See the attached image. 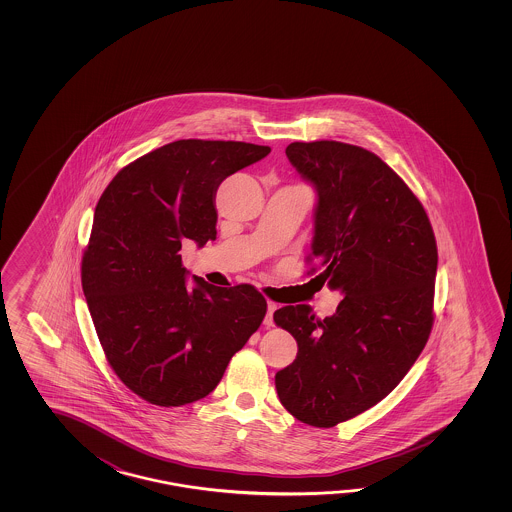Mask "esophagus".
<instances>
[{
  "mask_svg": "<svg viewBox=\"0 0 512 512\" xmlns=\"http://www.w3.org/2000/svg\"><path fill=\"white\" fill-rule=\"evenodd\" d=\"M278 309V304L276 302H267V316H265V326L271 327L274 322H272V315H274V311Z\"/></svg>",
  "mask_w": 512,
  "mask_h": 512,
  "instance_id": "esophagus-1",
  "label": "esophagus"
}]
</instances>
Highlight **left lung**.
<instances>
[{
    "mask_svg": "<svg viewBox=\"0 0 512 512\" xmlns=\"http://www.w3.org/2000/svg\"><path fill=\"white\" fill-rule=\"evenodd\" d=\"M285 153L318 192L307 261L344 298L324 320L309 305L274 313L298 342L274 382L289 414L331 428L382 401L421 355L434 326L437 245L423 203L375 153L338 141L291 142Z\"/></svg>",
    "mask_w": 512,
    "mask_h": 512,
    "instance_id": "left-lung-1",
    "label": "left lung"
}]
</instances>
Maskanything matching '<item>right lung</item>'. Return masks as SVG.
<instances>
[{
    "label": "right lung",
    "instance_id": "1",
    "mask_svg": "<svg viewBox=\"0 0 512 512\" xmlns=\"http://www.w3.org/2000/svg\"><path fill=\"white\" fill-rule=\"evenodd\" d=\"M251 142L183 139L139 157L98 199L82 289L111 370L157 406L212 392L260 327L267 300L249 283L186 287L183 241L216 240V190L269 155Z\"/></svg>",
    "mask_w": 512,
    "mask_h": 512
}]
</instances>
